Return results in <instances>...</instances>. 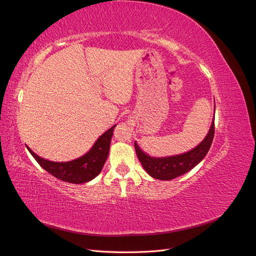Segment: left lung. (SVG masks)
Returning <instances> with one entry per match:
<instances>
[{"instance_id": "left-lung-1", "label": "left lung", "mask_w": 256, "mask_h": 256, "mask_svg": "<svg viewBox=\"0 0 256 256\" xmlns=\"http://www.w3.org/2000/svg\"><path fill=\"white\" fill-rule=\"evenodd\" d=\"M216 108V106H214ZM214 134V114L204 140L194 148L180 154L168 157H152L141 150V147L134 141L136 156L140 160L146 173L160 180H171L182 176L198 166L207 154L210 148Z\"/></svg>"}]
</instances>
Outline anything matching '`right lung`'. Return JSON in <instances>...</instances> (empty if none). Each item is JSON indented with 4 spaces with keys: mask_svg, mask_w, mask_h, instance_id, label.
Returning a JSON list of instances; mask_svg holds the SVG:
<instances>
[{
    "mask_svg": "<svg viewBox=\"0 0 256 256\" xmlns=\"http://www.w3.org/2000/svg\"><path fill=\"white\" fill-rule=\"evenodd\" d=\"M115 126H112L100 136L86 154L72 161H51L40 157L28 146H26V148L40 166L58 180L72 184H85L94 180L102 172L110 152Z\"/></svg>",
    "mask_w": 256,
    "mask_h": 256,
    "instance_id": "add662e5",
    "label": "right lung"
}]
</instances>
